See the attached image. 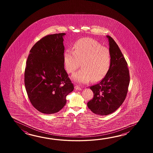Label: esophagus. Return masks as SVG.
Here are the masks:
<instances>
[{"label": "esophagus", "mask_w": 153, "mask_h": 153, "mask_svg": "<svg viewBox=\"0 0 153 153\" xmlns=\"http://www.w3.org/2000/svg\"><path fill=\"white\" fill-rule=\"evenodd\" d=\"M75 89L76 90H81V88L80 87L79 85H75Z\"/></svg>", "instance_id": "obj_1"}]
</instances>
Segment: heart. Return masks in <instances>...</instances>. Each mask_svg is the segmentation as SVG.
<instances>
[{"label":"heart","instance_id":"b5f03b06","mask_svg":"<svg viewBox=\"0 0 153 153\" xmlns=\"http://www.w3.org/2000/svg\"><path fill=\"white\" fill-rule=\"evenodd\" d=\"M64 65L68 73H73L80 65L82 68L73 75V79L80 83L103 79L111 68V51L107 47L91 38L80 39L67 49L63 55Z\"/></svg>","mask_w":153,"mask_h":153}]
</instances>
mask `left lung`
<instances>
[{
  "label": "left lung",
  "mask_w": 153,
  "mask_h": 153,
  "mask_svg": "<svg viewBox=\"0 0 153 153\" xmlns=\"http://www.w3.org/2000/svg\"><path fill=\"white\" fill-rule=\"evenodd\" d=\"M107 36L111 57V68L100 82L90 87L94 97L88 103V108L100 115L111 114L120 107L127 96L130 84L127 62L114 39Z\"/></svg>",
  "instance_id": "1"
}]
</instances>
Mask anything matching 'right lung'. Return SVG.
<instances>
[{
  "label": "right lung",
  "mask_w": 153,
  "mask_h": 153,
  "mask_svg": "<svg viewBox=\"0 0 153 153\" xmlns=\"http://www.w3.org/2000/svg\"><path fill=\"white\" fill-rule=\"evenodd\" d=\"M49 34L30 50L25 71V85L29 101L36 110L51 114L61 111L74 85L65 69L63 36Z\"/></svg>",
  "instance_id": "right-lung-1"
}]
</instances>
